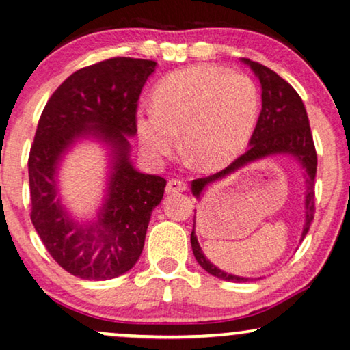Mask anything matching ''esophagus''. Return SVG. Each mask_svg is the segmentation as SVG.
Listing matches in <instances>:
<instances>
[{
	"label": "esophagus",
	"mask_w": 350,
	"mask_h": 350,
	"mask_svg": "<svg viewBox=\"0 0 350 350\" xmlns=\"http://www.w3.org/2000/svg\"><path fill=\"white\" fill-rule=\"evenodd\" d=\"M187 189V182L184 179H170L166 185L168 193H177V191H184Z\"/></svg>",
	"instance_id": "esophagus-1"
}]
</instances>
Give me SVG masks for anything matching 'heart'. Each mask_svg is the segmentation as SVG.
<instances>
[{
    "instance_id": "obj_1",
    "label": "heart",
    "mask_w": 350,
    "mask_h": 350,
    "mask_svg": "<svg viewBox=\"0 0 350 350\" xmlns=\"http://www.w3.org/2000/svg\"><path fill=\"white\" fill-rule=\"evenodd\" d=\"M258 87L243 72L195 65L166 76L154 92V107L136 112V133L147 154L171 155L184 135L190 159L219 170L241 154L257 122Z\"/></svg>"
}]
</instances>
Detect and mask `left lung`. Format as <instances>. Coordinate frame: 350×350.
<instances>
[{
    "mask_svg": "<svg viewBox=\"0 0 350 350\" xmlns=\"http://www.w3.org/2000/svg\"><path fill=\"white\" fill-rule=\"evenodd\" d=\"M243 62L252 68L255 76L262 83V112H260L257 125L250 136V146L245 154L238 157L225 170L208 177L195 179L191 182V191L195 196H200L208 184H213L230 173H234L241 166L263 159V157L275 154L293 155L306 171V224H304L301 234V239H304L314 220V213H316L314 184H316L317 171L316 146H314L306 107L297 90L279 75H275L273 70L263 66L262 63L249 60V58H243ZM190 243L196 262L209 274L217 275L224 280H233V282H247L249 280V278H239V275L225 273L211 263L200 247L195 231H191Z\"/></svg>",
    "mask_w": 350,
    "mask_h": 350,
    "instance_id": "obj_1",
    "label": "left lung"
}]
</instances>
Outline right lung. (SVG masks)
I'll return each mask as SVG.
<instances>
[{
  "instance_id": "right-lung-1",
  "label": "right lung",
  "mask_w": 350,
  "mask_h": 350,
  "mask_svg": "<svg viewBox=\"0 0 350 350\" xmlns=\"http://www.w3.org/2000/svg\"><path fill=\"white\" fill-rule=\"evenodd\" d=\"M155 66L154 60L114 57L82 68L52 93L39 117L28 157L29 217L47 252L76 278L106 280L135 267L152 209L163 198L166 180L133 168L126 139L136 135L137 101ZM85 134L109 142L116 155L98 224L82 229L55 200V170L62 152Z\"/></svg>"
}]
</instances>
